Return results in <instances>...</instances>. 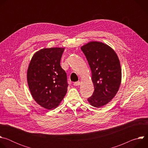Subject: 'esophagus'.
<instances>
[{"instance_id":"obj_1","label":"esophagus","mask_w":148,"mask_h":148,"mask_svg":"<svg viewBox=\"0 0 148 148\" xmlns=\"http://www.w3.org/2000/svg\"><path fill=\"white\" fill-rule=\"evenodd\" d=\"M80 82L79 81H77V82H74V86H78L80 85Z\"/></svg>"}]
</instances>
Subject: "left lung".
<instances>
[{"mask_svg":"<svg viewBox=\"0 0 148 148\" xmlns=\"http://www.w3.org/2000/svg\"><path fill=\"white\" fill-rule=\"evenodd\" d=\"M81 49L90 67L94 86V91L88 101L94 107H102L115 96L121 85L119 58L112 48L101 42H90Z\"/></svg>","mask_w":148,"mask_h":148,"instance_id":"1","label":"left lung"}]
</instances>
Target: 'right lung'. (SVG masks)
<instances>
[{"label": "right lung", "mask_w": 148, "mask_h": 148, "mask_svg": "<svg viewBox=\"0 0 148 148\" xmlns=\"http://www.w3.org/2000/svg\"><path fill=\"white\" fill-rule=\"evenodd\" d=\"M64 48L43 49L33 56L27 70L28 86L40 106L56 108L64 98L69 84L66 71L60 66Z\"/></svg>", "instance_id": "add662e5"}]
</instances>
